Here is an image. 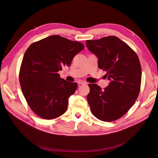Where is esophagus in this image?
Returning a JSON list of instances; mask_svg holds the SVG:
<instances>
[{
  "mask_svg": "<svg viewBox=\"0 0 158 158\" xmlns=\"http://www.w3.org/2000/svg\"><path fill=\"white\" fill-rule=\"evenodd\" d=\"M77 83H78L79 85H86V84H87L86 82L83 81H79L77 82Z\"/></svg>",
  "mask_w": 158,
  "mask_h": 158,
  "instance_id": "1",
  "label": "esophagus"
}]
</instances>
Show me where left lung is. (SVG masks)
Listing matches in <instances>:
<instances>
[{
	"mask_svg": "<svg viewBox=\"0 0 158 158\" xmlns=\"http://www.w3.org/2000/svg\"><path fill=\"white\" fill-rule=\"evenodd\" d=\"M86 47L98 57V66L111 81L104 90L89 84L87 100L98 120L113 122L125 114L137 99L142 82V68L136 53L118 37L110 36L86 40Z\"/></svg>",
	"mask_w": 158,
	"mask_h": 158,
	"instance_id": "8db88e82",
	"label": "left lung"
}]
</instances>
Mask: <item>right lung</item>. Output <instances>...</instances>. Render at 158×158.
<instances>
[{
  "label": "right lung",
  "mask_w": 158,
  "mask_h": 158,
  "mask_svg": "<svg viewBox=\"0 0 158 158\" xmlns=\"http://www.w3.org/2000/svg\"><path fill=\"white\" fill-rule=\"evenodd\" d=\"M85 46L59 35L32 43L24 54L19 72L23 95L31 110L41 118L51 120L67 110L69 98L77 88L57 72L70 66Z\"/></svg>",
  "instance_id": "1"
}]
</instances>
